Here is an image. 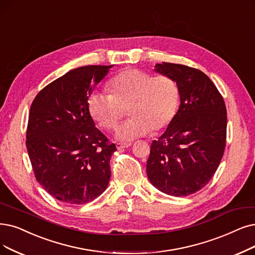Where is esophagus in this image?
Returning a JSON list of instances; mask_svg holds the SVG:
<instances>
[{
    "mask_svg": "<svg viewBox=\"0 0 255 255\" xmlns=\"http://www.w3.org/2000/svg\"><path fill=\"white\" fill-rule=\"evenodd\" d=\"M130 145H131L130 143H116V147H117L118 150H122V149H125V148H128Z\"/></svg>",
    "mask_w": 255,
    "mask_h": 255,
    "instance_id": "esophagus-1",
    "label": "esophagus"
}]
</instances>
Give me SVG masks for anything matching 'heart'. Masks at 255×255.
Masks as SVG:
<instances>
[{
    "instance_id": "obj_1",
    "label": "heart",
    "mask_w": 255,
    "mask_h": 255,
    "mask_svg": "<svg viewBox=\"0 0 255 255\" xmlns=\"http://www.w3.org/2000/svg\"><path fill=\"white\" fill-rule=\"evenodd\" d=\"M111 93L95 92L88 100L91 115L98 125L113 128L128 109L131 117L116 129L120 141L143 137L150 130H160L169 125L179 105L176 81L166 75L151 76L139 69H128L116 75L109 84Z\"/></svg>"
}]
</instances>
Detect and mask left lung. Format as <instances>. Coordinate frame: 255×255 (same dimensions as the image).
I'll list each match as a JSON object with an SVG mask.
<instances>
[{
  "label": "left lung",
  "instance_id": "8db88e82",
  "mask_svg": "<svg viewBox=\"0 0 255 255\" xmlns=\"http://www.w3.org/2000/svg\"><path fill=\"white\" fill-rule=\"evenodd\" d=\"M179 89L180 107L150 146L146 174L158 190L186 197L204 187L215 175L226 144L227 111L215 84L202 71L184 65L155 66Z\"/></svg>",
  "mask_w": 255,
  "mask_h": 255
}]
</instances>
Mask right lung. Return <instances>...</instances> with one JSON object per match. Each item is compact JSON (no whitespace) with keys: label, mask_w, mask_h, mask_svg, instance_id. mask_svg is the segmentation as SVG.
Instances as JSON below:
<instances>
[{"label":"right lung","mask_w":255,"mask_h":255,"mask_svg":"<svg viewBox=\"0 0 255 255\" xmlns=\"http://www.w3.org/2000/svg\"><path fill=\"white\" fill-rule=\"evenodd\" d=\"M112 67L71 70L40 91L30 108L26 146L35 178L67 204L93 201L109 184L116 145L95 128L88 100Z\"/></svg>","instance_id":"add662e5"}]
</instances>
